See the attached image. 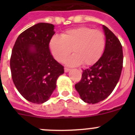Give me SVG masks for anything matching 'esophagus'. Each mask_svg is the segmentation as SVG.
Instances as JSON below:
<instances>
[{
    "label": "esophagus",
    "instance_id": "obj_1",
    "mask_svg": "<svg viewBox=\"0 0 135 135\" xmlns=\"http://www.w3.org/2000/svg\"><path fill=\"white\" fill-rule=\"evenodd\" d=\"M64 70H65V72H68V71H70V69H69V68H64Z\"/></svg>",
    "mask_w": 135,
    "mask_h": 135
}]
</instances>
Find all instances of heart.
I'll use <instances>...</instances> for the list:
<instances>
[{"label": "heart", "mask_w": 135, "mask_h": 135, "mask_svg": "<svg viewBox=\"0 0 135 135\" xmlns=\"http://www.w3.org/2000/svg\"><path fill=\"white\" fill-rule=\"evenodd\" d=\"M105 45L103 32L89 27L69 30L61 34V38L53 37L49 44L51 53L59 62H64L71 52L74 53L65 61L70 66L94 64L101 57Z\"/></svg>", "instance_id": "heart-1"}]
</instances>
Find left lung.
<instances>
[{
  "label": "left lung",
  "instance_id": "1",
  "mask_svg": "<svg viewBox=\"0 0 135 135\" xmlns=\"http://www.w3.org/2000/svg\"><path fill=\"white\" fill-rule=\"evenodd\" d=\"M103 29L105 36L103 55L95 64L83 70L80 81L75 84L81 99L89 104L99 103L112 93L120 79L123 65L120 40L104 25Z\"/></svg>",
  "mask_w": 135,
  "mask_h": 135
}]
</instances>
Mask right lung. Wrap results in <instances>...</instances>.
<instances>
[{
	"label": "right lung",
	"mask_w": 135,
	"mask_h": 135,
	"mask_svg": "<svg viewBox=\"0 0 135 135\" xmlns=\"http://www.w3.org/2000/svg\"><path fill=\"white\" fill-rule=\"evenodd\" d=\"M53 24L38 23L17 37L12 50V79L22 96L33 103H43L56 89L62 66L50 52L49 42L55 34Z\"/></svg>",
	"instance_id": "obj_1"
}]
</instances>
